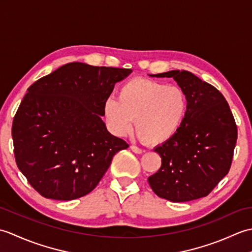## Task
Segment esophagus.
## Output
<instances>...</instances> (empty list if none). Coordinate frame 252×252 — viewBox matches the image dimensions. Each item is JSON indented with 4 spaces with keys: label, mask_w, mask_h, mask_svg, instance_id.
Segmentation results:
<instances>
[{
    "label": "esophagus",
    "mask_w": 252,
    "mask_h": 252,
    "mask_svg": "<svg viewBox=\"0 0 252 252\" xmlns=\"http://www.w3.org/2000/svg\"><path fill=\"white\" fill-rule=\"evenodd\" d=\"M131 149H132V152H134L135 154H142L144 151L142 148H140V147H137V146H135V145H132L131 147H130Z\"/></svg>",
    "instance_id": "34e87169"
}]
</instances>
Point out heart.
<instances>
[{"instance_id": "1", "label": "heart", "mask_w": 252, "mask_h": 252, "mask_svg": "<svg viewBox=\"0 0 252 252\" xmlns=\"http://www.w3.org/2000/svg\"><path fill=\"white\" fill-rule=\"evenodd\" d=\"M189 100L183 90L155 80L136 78L118 91V99L108 98L104 112L110 129L118 135L135 130L148 144L170 140L183 125Z\"/></svg>"}]
</instances>
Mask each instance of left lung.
I'll use <instances>...</instances> for the list:
<instances>
[{
	"mask_svg": "<svg viewBox=\"0 0 252 252\" xmlns=\"http://www.w3.org/2000/svg\"><path fill=\"white\" fill-rule=\"evenodd\" d=\"M173 78L189 109L176 134L155 148L161 167L148 178L155 194L172 202L208 196L225 176L234 156L237 126L220 91L186 70L158 73Z\"/></svg>",
	"mask_w": 252,
	"mask_h": 252,
	"instance_id": "1",
	"label": "left lung"
}]
</instances>
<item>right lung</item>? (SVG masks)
I'll return each mask as SVG.
<instances>
[{
	"instance_id": "right-lung-1",
	"label": "right lung",
	"mask_w": 252,
	"mask_h": 252,
	"mask_svg": "<svg viewBox=\"0 0 252 252\" xmlns=\"http://www.w3.org/2000/svg\"><path fill=\"white\" fill-rule=\"evenodd\" d=\"M131 69L69 63L30 85L14 117L17 167L41 196L72 200L92 191L129 147L107 131L104 105Z\"/></svg>"
}]
</instances>
